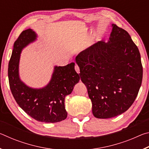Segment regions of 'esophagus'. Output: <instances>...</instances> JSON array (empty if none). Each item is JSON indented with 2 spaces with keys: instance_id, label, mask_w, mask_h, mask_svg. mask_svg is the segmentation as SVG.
I'll use <instances>...</instances> for the list:
<instances>
[{
  "instance_id": "obj_1",
  "label": "esophagus",
  "mask_w": 149,
  "mask_h": 149,
  "mask_svg": "<svg viewBox=\"0 0 149 149\" xmlns=\"http://www.w3.org/2000/svg\"><path fill=\"white\" fill-rule=\"evenodd\" d=\"M75 70L76 71V72L77 73V74H79V66H78L77 65H75Z\"/></svg>"
}]
</instances>
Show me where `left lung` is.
<instances>
[{
	"label": "left lung",
	"instance_id": "1",
	"mask_svg": "<svg viewBox=\"0 0 149 149\" xmlns=\"http://www.w3.org/2000/svg\"><path fill=\"white\" fill-rule=\"evenodd\" d=\"M75 62L95 118L107 119L129 109L141 87L143 66L138 48L125 30L112 24L109 40L83 50Z\"/></svg>",
	"mask_w": 149,
	"mask_h": 149
}]
</instances>
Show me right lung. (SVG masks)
<instances>
[{
	"label": "right lung",
	"instance_id": "1",
	"mask_svg": "<svg viewBox=\"0 0 149 149\" xmlns=\"http://www.w3.org/2000/svg\"><path fill=\"white\" fill-rule=\"evenodd\" d=\"M37 40L31 29L22 33L14 45L8 64V80L12 95L19 107L33 119L45 123H56L65 120V98L71 94L80 79L75 70V63L65 66L54 65L51 78L41 88L29 87L20 79L19 65L22 51Z\"/></svg>",
	"mask_w": 149,
	"mask_h": 149
}]
</instances>
